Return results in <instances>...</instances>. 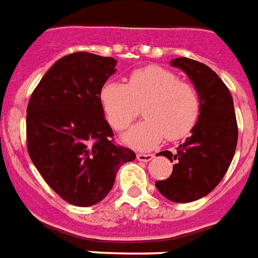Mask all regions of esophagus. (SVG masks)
Masks as SVG:
<instances>
[{"label": "esophagus", "instance_id": "1", "mask_svg": "<svg viewBox=\"0 0 258 258\" xmlns=\"http://www.w3.org/2000/svg\"><path fill=\"white\" fill-rule=\"evenodd\" d=\"M153 154L150 153H138L137 154V158H138L139 161H142V163H148L150 160H153Z\"/></svg>", "mask_w": 258, "mask_h": 258}]
</instances>
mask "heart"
<instances>
[{"label": "heart", "instance_id": "heart-1", "mask_svg": "<svg viewBox=\"0 0 258 258\" xmlns=\"http://www.w3.org/2000/svg\"><path fill=\"white\" fill-rule=\"evenodd\" d=\"M106 119L117 131L125 130L138 117H145L125 134L124 141L138 149H150L161 142L187 137L200 117V95L188 82L158 66L135 70L127 83L106 82L100 91Z\"/></svg>", "mask_w": 258, "mask_h": 258}]
</instances>
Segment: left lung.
<instances>
[{"instance_id": "obj_1", "label": "left lung", "mask_w": 258, "mask_h": 258, "mask_svg": "<svg viewBox=\"0 0 258 258\" xmlns=\"http://www.w3.org/2000/svg\"><path fill=\"white\" fill-rule=\"evenodd\" d=\"M171 66L190 78L201 109L191 137L176 153H158L175 165L171 176L157 180L156 187L169 201L191 202L208 196L226 175L235 153L238 124L230 90L215 71L187 57L175 58Z\"/></svg>"}]
</instances>
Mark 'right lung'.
<instances>
[{
  "label": "right lung",
  "mask_w": 258,
  "mask_h": 258,
  "mask_svg": "<svg viewBox=\"0 0 258 258\" xmlns=\"http://www.w3.org/2000/svg\"><path fill=\"white\" fill-rule=\"evenodd\" d=\"M116 60L76 51L51 67L27 106V150L45 182L64 201L91 207L112 190L135 153L113 142L100 91Z\"/></svg>",
  "instance_id": "add662e5"
}]
</instances>
